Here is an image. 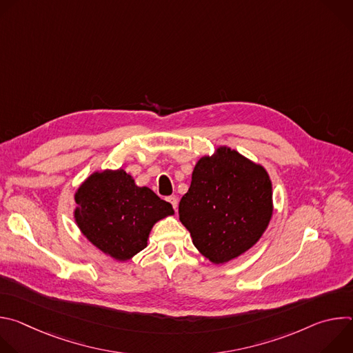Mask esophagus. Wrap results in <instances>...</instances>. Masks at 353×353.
<instances>
[{"mask_svg":"<svg viewBox=\"0 0 353 353\" xmlns=\"http://www.w3.org/2000/svg\"><path fill=\"white\" fill-rule=\"evenodd\" d=\"M166 201H168V203H170V205L173 207L174 211L177 210V198H176V196H168Z\"/></svg>","mask_w":353,"mask_h":353,"instance_id":"34e87169","label":"esophagus"}]
</instances>
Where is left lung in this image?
Returning a JSON list of instances; mask_svg holds the SVG:
<instances>
[{
    "label": "left lung",
    "mask_w": 353,
    "mask_h": 353,
    "mask_svg": "<svg viewBox=\"0 0 353 353\" xmlns=\"http://www.w3.org/2000/svg\"><path fill=\"white\" fill-rule=\"evenodd\" d=\"M194 166L179 204V218L196 250L212 264H226L253 247L274 212L267 169L230 146H218Z\"/></svg>",
    "instance_id": "left-lung-1"
}]
</instances>
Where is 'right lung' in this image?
<instances>
[{
  "instance_id": "obj_1",
  "label": "right lung",
  "mask_w": 353,
  "mask_h": 353,
  "mask_svg": "<svg viewBox=\"0 0 353 353\" xmlns=\"http://www.w3.org/2000/svg\"><path fill=\"white\" fill-rule=\"evenodd\" d=\"M74 219L81 233L102 253L124 263L148 245L159 221L173 207L152 190L135 184L123 168L96 170L75 190Z\"/></svg>"
}]
</instances>
